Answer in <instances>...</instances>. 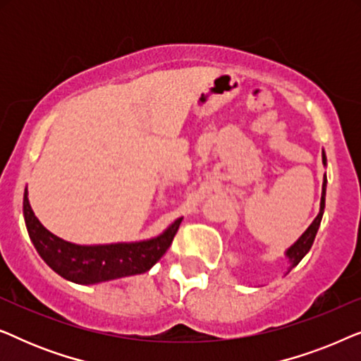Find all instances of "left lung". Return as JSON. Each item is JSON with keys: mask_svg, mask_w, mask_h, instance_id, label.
<instances>
[{"mask_svg": "<svg viewBox=\"0 0 361 361\" xmlns=\"http://www.w3.org/2000/svg\"><path fill=\"white\" fill-rule=\"evenodd\" d=\"M322 164L327 166V156H325V151L322 149ZM325 190H327V176H324V182H322V197H320V209H319V214L315 216L312 224L307 226V230L304 231L302 235L299 236L298 240L294 241L293 245L289 246L288 250L284 251V256L289 259V268H288V273L290 269L294 268V266L299 264V261L304 258L305 255L309 253L310 246H312L314 240H315V235H317V230L320 226V221H322V216H324V209H325Z\"/></svg>", "mask_w": 361, "mask_h": 361, "instance_id": "obj_1", "label": "left lung"}]
</instances>
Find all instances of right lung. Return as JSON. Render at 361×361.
Masks as SVG:
<instances>
[{
  "mask_svg": "<svg viewBox=\"0 0 361 361\" xmlns=\"http://www.w3.org/2000/svg\"><path fill=\"white\" fill-rule=\"evenodd\" d=\"M24 189L23 215L34 248L52 271L75 284H98L149 271L169 248L179 230L182 216L162 233L147 240L106 245H77L59 238L44 226L31 209Z\"/></svg>",
  "mask_w": 361,
  "mask_h": 361,
  "instance_id": "right-lung-1",
  "label": "right lung"
}]
</instances>
